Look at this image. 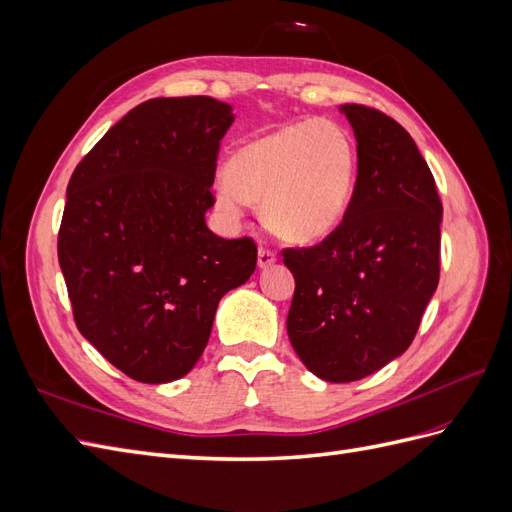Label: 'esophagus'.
Wrapping results in <instances>:
<instances>
[{"mask_svg":"<svg viewBox=\"0 0 512 512\" xmlns=\"http://www.w3.org/2000/svg\"><path fill=\"white\" fill-rule=\"evenodd\" d=\"M275 260H277V256H275L273 250H269V247H260V250H258V267L260 269L271 267Z\"/></svg>","mask_w":512,"mask_h":512,"instance_id":"esophagus-1","label":"esophagus"}]
</instances>
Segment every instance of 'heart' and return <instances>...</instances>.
<instances>
[{
	"label": "heart",
	"instance_id": "b5f03b06",
	"mask_svg": "<svg viewBox=\"0 0 512 512\" xmlns=\"http://www.w3.org/2000/svg\"><path fill=\"white\" fill-rule=\"evenodd\" d=\"M356 177V145L331 119H301L241 145L218 183L220 207L237 215L260 203L265 224L292 243H314L344 220Z\"/></svg>",
	"mask_w": 512,
	"mask_h": 512
}]
</instances>
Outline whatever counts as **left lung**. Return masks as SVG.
<instances>
[{
  "mask_svg": "<svg viewBox=\"0 0 512 512\" xmlns=\"http://www.w3.org/2000/svg\"><path fill=\"white\" fill-rule=\"evenodd\" d=\"M356 183L344 220L312 247H288L286 329L314 376L352 382L404 354L440 280L442 203L412 136L395 119L344 104Z\"/></svg>",
  "mask_w": 512,
  "mask_h": 512,
  "instance_id": "1",
  "label": "left lung"
}]
</instances>
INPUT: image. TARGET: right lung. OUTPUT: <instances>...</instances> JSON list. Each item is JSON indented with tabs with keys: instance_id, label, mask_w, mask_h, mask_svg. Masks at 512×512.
Instances as JSON below:
<instances>
[{
	"instance_id": "1",
	"label": "right lung",
	"mask_w": 512,
	"mask_h": 512,
	"mask_svg": "<svg viewBox=\"0 0 512 512\" xmlns=\"http://www.w3.org/2000/svg\"><path fill=\"white\" fill-rule=\"evenodd\" d=\"M232 121L209 96L147 100L70 177L57 256L74 322L132 380L188 374L220 299L256 269L250 237L222 239L205 224Z\"/></svg>"
}]
</instances>
